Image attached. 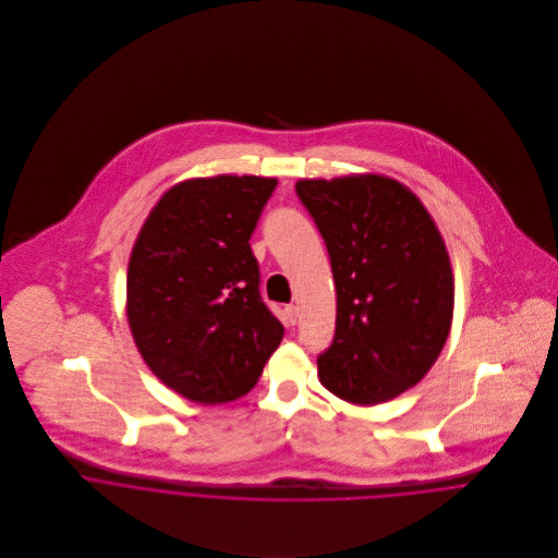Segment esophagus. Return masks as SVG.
Wrapping results in <instances>:
<instances>
[{
  "label": "esophagus",
  "mask_w": 558,
  "mask_h": 558,
  "mask_svg": "<svg viewBox=\"0 0 558 558\" xmlns=\"http://www.w3.org/2000/svg\"><path fill=\"white\" fill-rule=\"evenodd\" d=\"M286 314H288L290 324H296V319H299V307H296V305H288V307H286Z\"/></svg>",
  "instance_id": "1"
}]
</instances>
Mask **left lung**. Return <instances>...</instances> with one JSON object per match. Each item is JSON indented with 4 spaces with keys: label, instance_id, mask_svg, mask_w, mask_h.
<instances>
[{
    "label": "left lung",
    "instance_id": "obj_1",
    "mask_svg": "<svg viewBox=\"0 0 558 558\" xmlns=\"http://www.w3.org/2000/svg\"><path fill=\"white\" fill-rule=\"evenodd\" d=\"M337 290L322 387L348 403L398 398L432 369L451 330L456 286L447 244L423 202L396 178H301Z\"/></svg>",
    "mask_w": 558,
    "mask_h": 558
}]
</instances>
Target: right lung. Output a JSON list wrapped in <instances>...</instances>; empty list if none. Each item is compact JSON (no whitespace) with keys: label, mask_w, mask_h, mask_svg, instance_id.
<instances>
[{"label":"right lung","mask_w":558,"mask_h":558,"mask_svg":"<svg viewBox=\"0 0 558 558\" xmlns=\"http://www.w3.org/2000/svg\"><path fill=\"white\" fill-rule=\"evenodd\" d=\"M277 186L264 175L189 178L160 195L131 251L126 318L165 387L215 405L246 396L283 324L259 299L248 239Z\"/></svg>","instance_id":"obj_1"}]
</instances>
